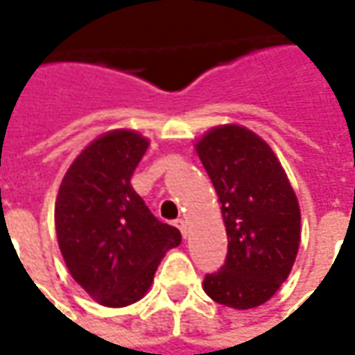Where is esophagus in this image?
<instances>
[{"label": "esophagus", "instance_id": "34e87169", "mask_svg": "<svg viewBox=\"0 0 355 355\" xmlns=\"http://www.w3.org/2000/svg\"><path fill=\"white\" fill-rule=\"evenodd\" d=\"M173 225L182 231V235H184V237L187 235V219H184V217H182V219H175V221H173Z\"/></svg>", "mask_w": 355, "mask_h": 355}]
</instances>
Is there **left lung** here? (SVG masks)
Wrapping results in <instances>:
<instances>
[{
    "label": "left lung",
    "mask_w": 355,
    "mask_h": 355,
    "mask_svg": "<svg viewBox=\"0 0 355 355\" xmlns=\"http://www.w3.org/2000/svg\"><path fill=\"white\" fill-rule=\"evenodd\" d=\"M225 221V265L203 279L215 302L261 306L291 275L300 243V209L275 152L251 130L219 126L198 144Z\"/></svg>",
    "instance_id": "1"
}]
</instances>
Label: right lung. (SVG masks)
<instances>
[{"label":"right lung","mask_w":355,"mask_h":355,"mask_svg":"<svg viewBox=\"0 0 355 355\" xmlns=\"http://www.w3.org/2000/svg\"><path fill=\"white\" fill-rule=\"evenodd\" d=\"M148 150L132 130H114L87 146L69 168L55 203V227L73 279L104 306H128L150 288L175 227L156 219L130 185Z\"/></svg>","instance_id":"add662e5"}]
</instances>
